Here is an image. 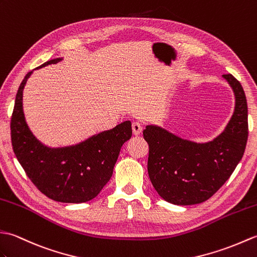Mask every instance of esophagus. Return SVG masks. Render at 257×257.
<instances>
[{"label": "esophagus", "mask_w": 257, "mask_h": 257, "mask_svg": "<svg viewBox=\"0 0 257 257\" xmlns=\"http://www.w3.org/2000/svg\"><path fill=\"white\" fill-rule=\"evenodd\" d=\"M132 130L135 135H139L142 133V131H143V125L139 121H134L132 124Z\"/></svg>", "instance_id": "obj_1"}]
</instances>
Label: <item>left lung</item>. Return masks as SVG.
Segmentation results:
<instances>
[{
  "mask_svg": "<svg viewBox=\"0 0 257 257\" xmlns=\"http://www.w3.org/2000/svg\"><path fill=\"white\" fill-rule=\"evenodd\" d=\"M235 95L234 113L225 130L208 143L182 140L156 125L143 131L150 146L147 170L165 200L191 206L212 197L234 172L248 136L247 102L240 81L223 75Z\"/></svg>",
  "mask_w": 257,
  "mask_h": 257,
  "instance_id": "1",
  "label": "left lung"
}]
</instances>
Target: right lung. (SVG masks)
Masks as SVG:
<instances>
[{
  "label": "right lung",
  "instance_id": "obj_1",
  "mask_svg": "<svg viewBox=\"0 0 257 257\" xmlns=\"http://www.w3.org/2000/svg\"><path fill=\"white\" fill-rule=\"evenodd\" d=\"M60 60H49L36 69ZM32 73L23 79L11 118V139L17 161L37 189L53 200L65 203L92 200L112 177L121 147L132 136V124L125 121L77 145L45 146L28 128L23 112V90Z\"/></svg>",
  "mask_w": 257,
  "mask_h": 257
}]
</instances>
